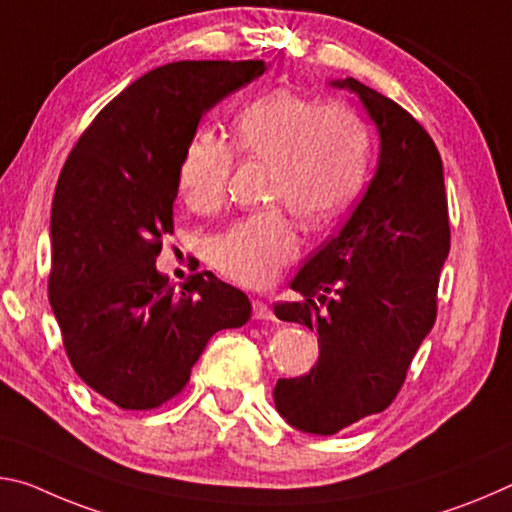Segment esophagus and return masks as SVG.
Segmentation results:
<instances>
[{"label": "esophagus", "mask_w": 512, "mask_h": 512, "mask_svg": "<svg viewBox=\"0 0 512 512\" xmlns=\"http://www.w3.org/2000/svg\"><path fill=\"white\" fill-rule=\"evenodd\" d=\"M254 320H274L272 308L265 304V301H254Z\"/></svg>", "instance_id": "34e87169"}]
</instances>
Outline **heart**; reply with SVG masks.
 Returning a JSON list of instances; mask_svg holds the SVG:
<instances>
[{
	"mask_svg": "<svg viewBox=\"0 0 512 512\" xmlns=\"http://www.w3.org/2000/svg\"><path fill=\"white\" fill-rule=\"evenodd\" d=\"M238 156L272 161L270 197L286 201L308 224L338 217L363 190L372 158V131L345 102H324L290 86L251 97L231 124ZM213 133H197L181 156L177 183L192 208L222 201L233 154ZM299 254L295 224L281 208L240 217L208 242V261L226 279L265 288Z\"/></svg>",
	"mask_w": 512,
	"mask_h": 512,
	"instance_id": "1",
	"label": "heart"
}]
</instances>
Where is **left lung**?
Returning a JSON list of instances; mask_svg holds the SVG:
<instances>
[{
    "instance_id": "1",
    "label": "left lung",
    "mask_w": 512,
    "mask_h": 512,
    "mask_svg": "<svg viewBox=\"0 0 512 512\" xmlns=\"http://www.w3.org/2000/svg\"><path fill=\"white\" fill-rule=\"evenodd\" d=\"M333 86L360 97L379 127L381 154L347 220L292 281L304 299L274 306L279 320L317 331L313 370L274 388L276 410L317 435L338 433L395 401L438 315L451 242L433 138L406 108L365 83L349 77Z\"/></svg>"
}]
</instances>
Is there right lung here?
Returning a JSON list of instances; mask_svg holds the SVG:
<instances>
[{"label": "right lung", "mask_w": 512, "mask_h": 512, "mask_svg": "<svg viewBox=\"0 0 512 512\" xmlns=\"http://www.w3.org/2000/svg\"><path fill=\"white\" fill-rule=\"evenodd\" d=\"M263 61H177L124 88L81 133L52 201L49 304L86 385L122 410H154L186 388L206 342L251 317L213 272L177 292L156 270L174 231L177 170L208 108Z\"/></svg>", "instance_id": "1"}]
</instances>
